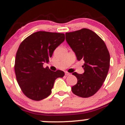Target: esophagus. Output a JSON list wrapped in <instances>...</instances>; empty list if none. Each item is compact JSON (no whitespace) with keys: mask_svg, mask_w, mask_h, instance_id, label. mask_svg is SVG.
Masks as SVG:
<instances>
[{"mask_svg":"<svg viewBox=\"0 0 125 125\" xmlns=\"http://www.w3.org/2000/svg\"><path fill=\"white\" fill-rule=\"evenodd\" d=\"M71 73H67V72H65V75L66 76H68V75H70Z\"/></svg>","mask_w":125,"mask_h":125,"instance_id":"34e87169","label":"esophagus"}]
</instances>
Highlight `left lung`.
Instances as JSON below:
<instances>
[{"label": "left lung", "instance_id": "8db88e82", "mask_svg": "<svg viewBox=\"0 0 125 125\" xmlns=\"http://www.w3.org/2000/svg\"><path fill=\"white\" fill-rule=\"evenodd\" d=\"M65 36L77 60L84 61V73H73L77 83L72 87V92L82 98L93 96L102 86L108 73L110 56L107 46L96 33L88 29L66 33Z\"/></svg>", "mask_w": 125, "mask_h": 125}]
</instances>
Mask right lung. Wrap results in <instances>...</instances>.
Segmentation results:
<instances>
[{
	"label": "right lung",
	"mask_w": 125,
	"mask_h": 125,
	"mask_svg": "<svg viewBox=\"0 0 125 125\" xmlns=\"http://www.w3.org/2000/svg\"><path fill=\"white\" fill-rule=\"evenodd\" d=\"M65 41V34L39 31L33 33L21 43L15 60V75L25 95L34 101L48 97L56 78L64 76L63 71L44 68L53 52Z\"/></svg>",
	"instance_id": "1"
}]
</instances>
